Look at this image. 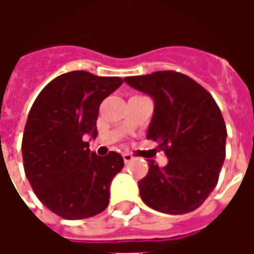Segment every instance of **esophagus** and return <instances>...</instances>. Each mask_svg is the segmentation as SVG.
<instances>
[{"label": "esophagus", "instance_id": "34e87169", "mask_svg": "<svg viewBox=\"0 0 254 254\" xmlns=\"http://www.w3.org/2000/svg\"><path fill=\"white\" fill-rule=\"evenodd\" d=\"M122 158H124V162H125V165H129L130 162H133V160H134V158H133L130 154H124V155H122Z\"/></svg>", "mask_w": 254, "mask_h": 254}]
</instances>
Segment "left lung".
Listing matches in <instances>:
<instances>
[{
	"label": "left lung",
	"mask_w": 254,
	"mask_h": 254,
	"mask_svg": "<svg viewBox=\"0 0 254 254\" xmlns=\"http://www.w3.org/2000/svg\"><path fill=\"white\" fill-rule=\"evenodd\" d=\"M124 81L154 100L147 138L159 143L167 165L149 160L138 181L149 208L170 215L194 211L218 184L226 156V125L216 102L200 84L178 72L130 76Z\"/></svg>",
	"instance_id": "obj_1"
}]
</instances>
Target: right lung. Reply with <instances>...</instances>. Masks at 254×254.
<instances>
[{
  "mask_svg": "<svg viewBox=\"0 0 254 254\" xmlns=\"http://www.w3.org/2000/svg\"><path fill=\"white\" fill-rule=\"evenodd\" d=\"M121 84L120 77L73 70L52 80L31 107L21 144L25 176L42 204L61 218H91L109 205L124 159L117 152L98 156L84 137L98 136L100 103Z\"/></svg>",
  "mask_w": 254,
  "mask_h": 254,
  "instance_id": "add662e5",
  "label": "right lung"
}]
</instances>
